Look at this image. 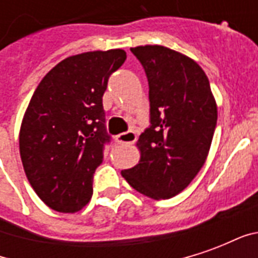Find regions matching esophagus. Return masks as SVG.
Returning <instances> with one entry per match:
<instances>
[{"label":"esophagus","mask_w":258,"mask_h":258,"mask_svg":"<svg viewBox=\"0 0 258 258\" xmlns=\"http://www.w3.org/2000/svg\"><path fill=\"white\" fill-rule=\"evenodd\" d=\"M137 141V134L134 131H127V133H123V134H118L116 137V142L120 144V145H130V144H134Z\"/></svg>","instance_id":"1"}]
</instances>
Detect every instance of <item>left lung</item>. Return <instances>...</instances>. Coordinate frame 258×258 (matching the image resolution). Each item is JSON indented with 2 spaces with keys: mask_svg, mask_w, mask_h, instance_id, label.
<instances>
[{
  "mask_svg": "<svg viewBox=\"0 0 258 258\" xmlns=\"http://www.w3.org/2000/svg\"><path fill=\"white\" fill-rule=\"evenodd\" d=\"M149 83L151 127L137 142L140 162L121 175L151 199H168L203 167L217 124V103L203 69L162 45L131 48Z\"/></svg>",
  "mask_w": 258,
  "mask_h": 258,
  "instance_id": "1",
  "label": "left lung"
}]
</instances>
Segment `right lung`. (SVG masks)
Segmentation results:
<instances>
[{
  "label": "right lung",
  "instance_id": "obj_1",
  "mask_svg": "<svg viewBox=\"0 0 258 258\" xmlns=\"http://www.w3.org/2000/svg\"><path fill=\"white\" fill-rule=\"evenodd\" d=\"M127 55L79 53L51 69L31 96L19 133L26 177L52 210L76 213L92 196V177L110 141L102 96Z\"/></svg>",
  "mask_w": 258,
  "mask_h": 258
}]
</instances>
